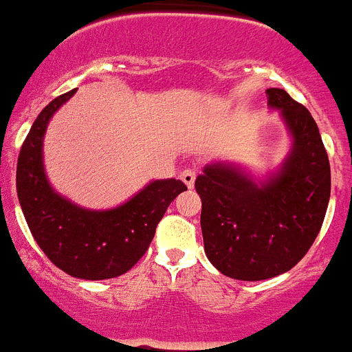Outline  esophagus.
<instances>
[{"instance_id":"esophagus-1","label":"esophagus","mask_w":352,"mask_h":352,"mask_svg":"<svg viewBox=\"0 0 352 352\" xmlns=\"http://www.w3.org/2000/svg\"><path fill=\"white\" fill-rule=\"evenodd\" d=\"M195 179H197V171L193 170V168H184V170L181 171V181L184 182L188 188H193V184H195Z\"/></svg>"}]
</instances>
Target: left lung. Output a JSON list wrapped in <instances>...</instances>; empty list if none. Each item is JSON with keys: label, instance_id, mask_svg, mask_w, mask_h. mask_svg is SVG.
<instances>
[{"label": "left lung", "instance_id": "obj_1", "mask_svg": "<svg viewBox=\"0 0 352 352\" xmlns=\"http://www.w3.org/2000/svg\"><path fill=\"white\" fill-rule=\"evenodd\" d=\"M265 94L293 139L280 170L255 182L245 171L215 162L195 181L206 256L222 275L248 282L282 275L304 258L331 197L329 157L309 110L282 88Z\"/></svg>", "mask_w": 352, "mask_h": 352}]
</instances>
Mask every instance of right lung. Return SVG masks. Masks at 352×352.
<instances>
[{
  "label": "right lung",
  "mask_w": 352,
  "mask_h": 352,
  "mask_svg": "<svg viewBox=\"0 0 352 352\" xmlns=\"http://www.w3.org/2000/svg\"><path fill=\"white\" fill-rule=\"evenodd\" d=\"M76 90L56 97L23 142L16 188L30 233L48 260L70 276L104 280L124 275L153 241L168 206L188 188L177 179L153 181L113 210H85L52 190L43 166V137L50 117Z\"/></svg>",
  "instance_id": "obj_1"
}]
</instances>
